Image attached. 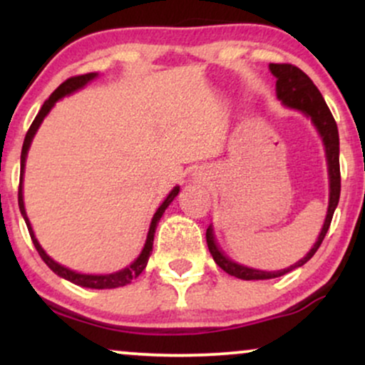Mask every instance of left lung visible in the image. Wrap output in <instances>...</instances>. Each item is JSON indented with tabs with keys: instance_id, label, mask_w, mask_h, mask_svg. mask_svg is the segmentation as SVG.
Listing matches in <instances>:
<instances>
[{
	"instance_id": "1",
	"label": "left lung",
	"mask_w": 365,
	"mask_h": 365,
	"mask_svg": "<svg viewBox=\"0 0 365 365\" xmlns=\"http://www.w3.org/2000/svg\"><path fill=\"white\" fill-rule=\"evenodd\" d=\"M271 73L276 77V96L287 108L297 110L304 113L305 116H309L314 123V127L319 132L322 144L326 149V159H328V175H329V204H328V215H326L324 225H322L319 237H317L316 244L305 257L300 259L299 262H295L293 266L287 267L282 271H261L254 269V267L242 266L232 259H228L221 252V249L216 244L215 232H212V225H209L206 232V242L209 247V252H211L212 259L221 269L226 271L228 274L235 276L240 279H271L278 278L290 273L295 267L304 266L314 254L317 252L319 245L324 240L326 233H328L331 220H333L334 209L338 206V200H340V188H341V178H340V137H338V127L336 121H334L333 115H331L328 104H326L324 98L321 96L319 89L314 86L311 78L305 75L302 70L297 68V66L288 65V63H271L269 65Z\"/></svg>"
}]
</instances>
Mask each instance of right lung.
Returning a JSON list of instances; mask_svg holds the SVG:
<instances>
[{
  "label": "right lung",
  "instance_id": "right-lung-1",
  "mask_svg": "<svg viewBox=\"0 0 365 365\" xmlns=\"http://www.w3.org/2000/svg\"><path fill=\"white\" fill-rule=\"evenodd\" d=\"M98 77V73H86V75H77V77H70L66 78L65 82L61 83L60 87H58L56 91L53 92L51 96H49L48 101H44L43 108H41L39 113H37V116L32 121L31 128H29L27 135H25V140H24V145H22V156H20V185H19V207H20V212H22L24 220H25V225H27L29 228V233H31V238H32V244L37 249V252H39L41 259L48 264L49 269L53 271V273H56L58 276H61V278L68 279V282H72L75 284H78V287H86V288H98V290H104V288H118V287H125V284H128L132 279H135L137 276H139L142 271L145 269V266H148V261H149V255L153 252V242H154V233H156V226L159 223V220H161L163 212L166 211V207L170 206L171 202H173L175 197L178 195L180 192V187H175L173 190L170 192L168 197L165 199V202L161 204V206L158 207V211L154 212L153 216V221H150V226H149V233H148V238H145V244H144V249H142V252L139 254V257L135 259L130 266L125 267V269L121 271H116V273H111V274H82V273H75V271L68 269V267L61 266V264H58L56 261H53L51 257H49L48 254L44 252V249L41 247L39 242H37V238L34 235V232H32V226H31V221H29L27 217V212H25V206H24V194H22V180H24V168H25V159H27V153H29V148H31V142L34 139L37 128L41 127V123H43V120L46 118V115H48L49 111H51V108L54 106V103L58 101V99L65 98V96L68 94H73L75 91L82 89L83 86H87L91 81H94V78Z\"/></svg>",
  "mask_w": 365,
  "mask_h": 365
}]
</instances>
